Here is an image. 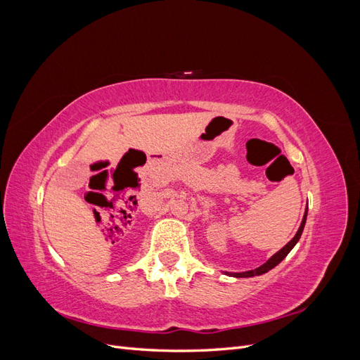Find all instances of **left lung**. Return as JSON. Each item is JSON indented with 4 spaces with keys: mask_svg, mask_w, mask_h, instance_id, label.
Here are the masks:
<instances>
[{
    "mask_svg": "<svg viewBox=\"0 0 360 360\" xmlns=\"http://www.w3.org/2000/svg\"><path fill=\"white\" fill-rule=\"evenodd\" d=\"M307 214H308V209H307V212H304V216H303L302 224H300V226H299V230H297L296 236H294L284 248H282L281 250H278V252H276L274 257L269 258L263 266H259V267L255 269V270L243 271V274H233V276H236V278H252V276H257V275H263V274H266V271H269V270H271L274 267H276V266L281 263V261L288 255L290 250H291L294 246H296V243L299 242V238H300V236H302V233H303L304 222H307Z\"/></svg>",
    "mask_w": 360,
    "mask_h": 360,
    "instance_id": "left-lung-1",
    "label": "left lung"
}]
</instances>
